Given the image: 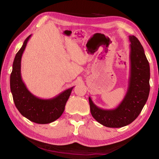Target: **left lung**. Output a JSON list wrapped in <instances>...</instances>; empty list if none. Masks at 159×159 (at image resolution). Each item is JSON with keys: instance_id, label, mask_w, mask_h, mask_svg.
<instances>
[{"instance_id": "8db88e82", "label": "left lung", "mask_w": 159, "mask_h": 159, "mask_svg": "<svg viewBox=\"0 0 159 159\" xmlns=\"http://www.w3.org/2000/svg\"><path fill=\"white\" fill-rule=\"evenodd\" d=\"M130 77L124 98L116 108L103 109L94 104L90 97L89 103L93 118L108 128H121L129 125L138 116L149 97L150 67L144 48L134 36H129Z\"/></svg>"}]
</instances>
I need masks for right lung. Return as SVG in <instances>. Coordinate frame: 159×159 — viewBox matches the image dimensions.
Listing matches in <instances>:
<instances>
[{
    "label": "right lung",
    "instance_id": "obj_1",
    "mask_svg": "<svg viewBox=\"0 0 159 159\" xmlns=\"http://www.w3.org/2000/svg\"><path fill=\"white\" fill-rule=\"evenodd\" d=\"M31 35L26 38L20 50L16 54L10 75V90L13 100L20 114L31 121L47 124L60 118L74 87L50 99H41L34 95L23 82L21 76V56Z\"/></svg>",
    "mask_w": 159,
    "mask_h": 159
}]
</instances>
